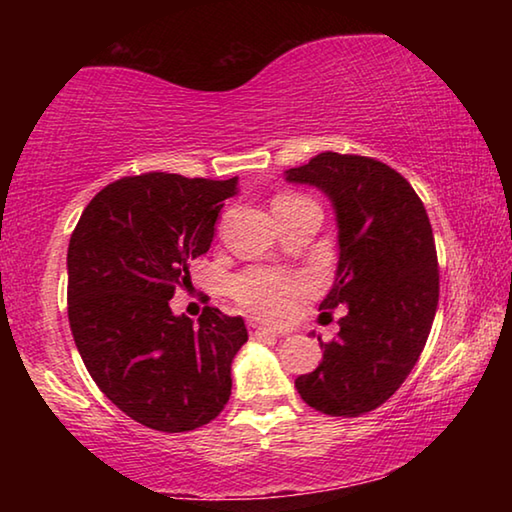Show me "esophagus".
Returning <instances> with one entry per match:
<instances>
[{"mask_svg": "<svg viewBox=\"0 0 512 512\" xmlns=\"http://www.w3.org/2000/svg\"><path fill=\"white\" fill-rule=\"evenodd\" d=\"M248 327H250V332H253L255 336H284V332H277V329L259 325V323H255V320H250Z\"/></svg>", "mask_w": 512, "mask_h": 512, "instance_id": "esophagus-1", "label": "esophagus"}]
</instances>
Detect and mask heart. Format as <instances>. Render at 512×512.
Segmentation results:
<instances>
[{"label":"heart","mask_w":512,"mask_h":512,"mask_svg":"<svg viewBox=\"0 0 512 512\" xmlns=\"http://www.w3.org/2000/svg\"><path fill=\"white\" fill-rule=\"evenodd\" d=\"M298 198L305 196L282 194L275 201H298ZM305 289L307 284L300 277L268 271V268H250V271L237 275L230 284L232 296L239 305L266 318L289 316Z\"/></svg>","instance_id":"1"}]
</instances>
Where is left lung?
<instances>
[{
	"label": "left lung",
	"instance_id": "left-lung-1",
	"mask_svg": "<svg viewBox=\"0 0 512 512\" xmlns=\"http://www.w3.org/2000/svg\"><path fill=\"white\" fill-rule=\"evenodd\" d=\"M287 180L334 205L339 266L318 309H343L341 332L318 339L323 361L296 388L311 409L357 418L404 384L431 332L440 284L429 216L402 173L366 155L318 153Z\"/></svg>",
	"mask_w": 512,
	"mask_h": 512
}]
</instances>
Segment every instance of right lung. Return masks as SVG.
Here are the masks:
<instances>
[{
  "mask_svg": "<svg viewBox=\"0 0 512 512\" xmlns=\"http://www.w3.org/2000/svg\"><path fill=\"white\" fill-rule=\"evenodd\" d=\"M237 178L142 173L92 198L69 239L67 316L101 393L144 427H203L230 400L244 318L205 307L198 325L169 300L205 255Z\"/></svg>",
  "mask_w": 512,
  "mask_h": 512,
  "instance_id": "obj_1",
  "label": "right lung"
}]
</instances>
